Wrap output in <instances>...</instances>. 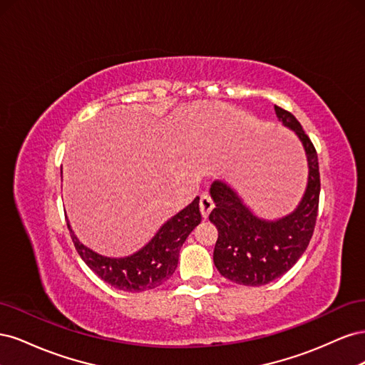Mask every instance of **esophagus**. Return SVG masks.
Segmentation results:
<instances>
[{
	"label": "esophagus",
	"mask_w": 365,
	"mask_h": 365,
	"mask_svg": "<svg viewBox=\"0 0 365 365\" xmlns=\"http://www.w3.org/2000/svg\"><path fill=\"white\" fill-rule=\"evenodd\" d=\"M213 207H215V204H213V201H212V197H210L207 193L201 195L200 210H201V215H202L204 219L208 217V215H210V212H212V210H213Z\"/></svg>",
	"instance_id": "1"
}]
</instances>
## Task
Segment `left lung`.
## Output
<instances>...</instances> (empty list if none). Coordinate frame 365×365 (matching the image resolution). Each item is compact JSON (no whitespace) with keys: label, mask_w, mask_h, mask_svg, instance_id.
Returning a JSON list of instances; mask_svg holds the SVG:
<instances>
[{"label":"left lung","mask_w":365,"mask_h":365,"mask_svg":"<svg viewBox=\"0 0 365 365\" xmlns=\"http://www.w3.org/2000/svg\"><path fill=\"white\" fill-rule=\"evenodd\" d=\"M284 128L294 130L304 149L307 182L300 202L289 215L264 219L244 202L224 181H215L210 195L215 202L208 219L217 228L213 262L220 275L244 286H262L288 272L312 237L319 197L318 157L298 120L274 106Z\"/></svg>","instance_id":"left-lung-1"}]
</instances>
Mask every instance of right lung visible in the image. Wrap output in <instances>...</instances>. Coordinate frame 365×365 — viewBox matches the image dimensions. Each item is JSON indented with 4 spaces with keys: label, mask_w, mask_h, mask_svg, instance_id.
I'll return each mask as SVG.
<instances>
[{
    "label": "right lung",
    "mask_w": 365,
    "mask_h": 365,
    "mask_svg": "<svg viewBox=\"0 0 365 365\" xmlns=\"http://www.w3.org/2000/svg\"><path fill=\"white\" fill-rule=\"evenodd\" d=\"M200 222V196H196L181 212L165 220L145 247L125 257H108L88 248L77 239L68 220L67 225L79 256L98 277L120 291L145 292L172 277L182 244Z\"/></svg>",
    "instance_id": "1"
}]
</instances>
